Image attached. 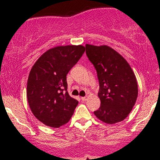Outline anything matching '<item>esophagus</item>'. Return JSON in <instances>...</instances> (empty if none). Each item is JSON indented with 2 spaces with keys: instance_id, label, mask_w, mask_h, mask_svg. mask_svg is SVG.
Segmentation results:
<instances>
[{
  "instance_id": "esophagus-1",
  "label": "esophagus",
  "mask_w": 160,
  "mask_h": 160,
  "mask_svg": "<svg viewBox=\"0 0 160 160\" xmlns=\"http://www.w3.org/2000/svg\"><path fill=\"white\" fill-rule=\"evenodd\" d=\"M81 100L83 101V102H84V101H86V100H87V97H86V96L81 97Z\"/></svg>"
}]
</instances>
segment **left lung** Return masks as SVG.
Listing matches in <instances>:
<instances>
[{
	"instance_id": "1",
	"label": "left lung",
	"mask_w": 160,
	"mask_h": 160,
	"mask_svg": "<svg viewBox=\"0 0 160 160\" xmlns=\"http://www.w3.org/2000/svg\"><path fill=\"white\" fill-rule=\"evenodd\" d=\"M86 56L96 69L101 106L94 114L114 124L129 114L136 102L138 82L132 69L120 53L107 45L86 44Z\"/></svg>"
}]
</instances>
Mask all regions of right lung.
<instances>
[{
    "mask_svg": "<svg viewBox=\"0 0 160 160\" xmlns=\"http://www.w3.org/2000/svg\"><path fill=\"white\" fill-rule=\"evenodd\" d=\"M85 52L82 45L49 49L29 73L27 99L34 117L47 126L58 128L70 120L78 104L67 91L66 76Z\"/></svg>",
    "mask_w": 160,
    "mask_h": 160,
    "instance_id": "1",
    "label": "right lung"
}]
</instances>
